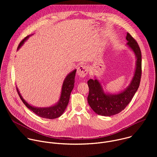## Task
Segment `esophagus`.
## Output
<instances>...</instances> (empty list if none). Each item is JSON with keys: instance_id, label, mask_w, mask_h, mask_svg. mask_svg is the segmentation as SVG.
Returning <instances> with one entry per match:
<instances>
[{"instance_id": "obj_1", "label": "esophagus", "mask_w": 157, "mask_h": 157, "mask_svg": "<svg viewBox=\"0 0 157 157\" xmlns=\"http://www.w3.org/2000/svg\"><path fill=\"white\" fill-rule=\"evenodd\" d=\"M88 71L89 69L87 68V66L85 65H81L78 68L77 75L81 78H84L87 75Z\"/></svg>"}]
</instances>
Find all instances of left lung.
<instances>
[{"mask_svg":"<svg viewBox=\"0 0 157 157\" xmlns=\"http://www.w3.org/2000/svg\"><path fill=\"white\" fill-rule=\"evenodd\" d=\"M127 44L136 56V68L133 77L124 91L117 94H106L99 81L90 79L87 81L89 95L87 102L91 109L100 116H111L124 110L130 103L139 87L142 76V54L136 40L128 32Z\"/></svg>","mask_w":157,"mask_h":157,"instance_id":"obj_1","label":"left lung"}]
</instances>
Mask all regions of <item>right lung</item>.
<instances>
[{
	"mask_svg": "<svg viewBox=\"0 0 157 157\" xmlns=\"http://www.w3.org/2000/svg\"><path fill=\"white\" fill-rule=\"evenodd\" d=\"M29 36H30L29 35L26 36L20 43V44L18 46L17 50H18L20 48V47L24 44V43L28 39ZM76 72V70H75L71 73L68 74V76L66 77L63 83L61 96L58 102L55 105L49 107H48L38 108V107H35L30 105L23 99V98L21 97L17 87H16L17 91L22 102H24V104L27 106V108H29L30 110L33 111L35 114L43 118L50 119H56L59 117L63 114L67 105L68 104L70 94L74 87Z\"/></svg>",
	"mask_w": 157,
	"mask_h": 157,
	"instance_id": "right-lung-1",
	"label": "right lung"
}]
</instances>
